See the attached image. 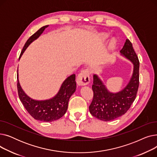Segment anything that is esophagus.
Returning <instances> with one entry per match:
<instances>
[{"mask_svg": "<svg viewBox=\"0 0 157 157\" xmlns=\"http://www.w3.org/2000/svg\"><path fill=\"white\" fill-rule=\"evenodd\" d=\"M77 84L79 86H84L88 85L90 82L89 73L88 71H81L77 77Z\"/></svg>", "mask_w": 157, "mask_h": 157, "instance_id": "1", "label": "esophagus"}]
</instances>
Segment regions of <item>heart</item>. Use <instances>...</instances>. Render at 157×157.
<instances>
[{
    "label": "heart",
    "instance_id": "heart-1",
    "mask_svg": "<svg viewBox=\"0 0 157 157\" xmlns=\"http://www.w3.org/2000/svg\"><path fill=\"white\" fill-rule=\"evenodd\" d=\"M100 36H101V38L102 40H106L107 39H108V38L109 37V35L108 33H107V32H102V34H101ZM117 44V39H115L114 37H113V38H111V39H110V40H109V46H109V49H114L115 47H116Z\"/></svg>",
    "mask_w": 157,
    "mask_h": 157
}]
</instances>
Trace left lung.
Listing matches in <instances>:
<instances>
[{"label": "left lung", "mask_w": 157, "mask_h": 157, "mask_svg": "<svg viewBox=\"0 0 157 157\" xmlns=\"http://www.w3.org/2000/svg\"><path fill=\"white\" fill-rule=\"evenodd\" d=\"M120 55L133 64V71L127 85L117 92L107 88L97 74H94L93 101L89 106L92 116L104 121L117 119L124 114L134 101L139 87V62L130 41L127 39Z\"/></svg>", "instance_id": "1"}]
</instances>
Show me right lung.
I'll return each instance as SVG.
<instances>
[{
  "label": "right lung",
  "mask_w": 157,
  "mask_h": 157,
  "mask_svg": "<svg viewBox=\"0 0 157 157\" xmlns=\"http://www.w3.org/2000/svg\"><path fill=\"white\" fill-rule=\"evenodd\" d=\"M46 25L39 29L26 42L21 52L19 60L29 46L43 34ZM75 74H72L62 83L59 92L53 97L46 100H36L27 95L22 89L18 79V67L17 75V88L18 96L25 108L34 119L41 121L52 122L62 118L67 110L70 97L76 90Z\"/></svg>",
  "instance_id": "obj_1"
}]
</instances>
